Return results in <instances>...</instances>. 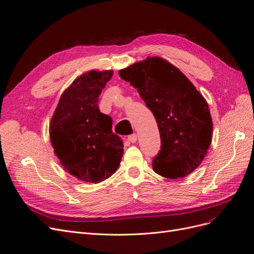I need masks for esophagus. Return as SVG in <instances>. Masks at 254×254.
<instances>
[{
  "label": "esophagus",
  "instance_id": "1",
  "mask_svg": "<svg viewBox=\"0 0 254 254\" xmlns=\"http://www.w3.org/2000/svg\"><path fill=\"white\" fill-rule=\"evenodd\" d=\"M127 140H128L129 142L135 143V142L137 141V135H136V134H132V135H129V136L127 137Z\"/></svg>",
  "mask_w": 254,
  "mask_h": 254
}]
</instances>
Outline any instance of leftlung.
<instances>
[{"label":"left lung","instance_id":"left-lung-1","mask_svg":"<svg viewBox=\"0 0 254 254\" xmlns=\"http://www.w3.org/2000/svg\"><path fill=\"white\" fill-rule=\"evenodd\" d=\"M133 85L157 121L161 146L153 170L170 178H184L197 168L211 143L208 103L184 73L158 57L119 70Z\"/></svg>","mask_w":254,"mask_h":254}]
</instances>
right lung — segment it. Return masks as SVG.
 <instances>
[{
    "label": "right lung",
    "mask_w": 254,
    "mask_h": 254,
    "mask_svg": "<svg viewBox=\"0 0 254 254\" xmlns=\"http://www.w3.org/2000/svg\"><path fill=\"white\" fill-rule=\"evenodd\" d=\"M112 70H91L70 84L51 121L50 136L57 157L72 176L98 184L120 165L124 142L112 132L113 120L98 106Z\"/></svg>",
    "instance_id": "1"
}]
</instances>
